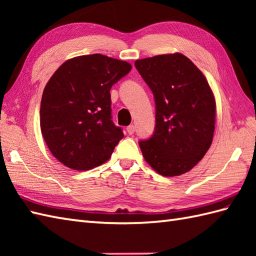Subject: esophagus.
Masks as SVG:
<instances>
[{
  "mask_svg": "<svg viewBox=\"0 0 256 256\" xmlns=\"http://www.w3.org/2000/svg\"><path fill=\"white\" fill-rule=\"evenodd\" d=\"M126 131H128V133L130 135L134 134V132H135V126H134V125H128V126L126 128Z\"/></svg>",
  "mask_w": 256,
  "mask_h": 256,
  "instance_id": "esophagus-1",
  "label": "esophagus"
}]
</instances>
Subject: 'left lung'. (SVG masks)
<instances>
[{
    "label": "left lung",
    "instance_id": "1",
    "mask_svg": "<svg viewBox=\"0 0 256 256\" xmlns=\"http://www.w3.org/2000/svg\"><path fill=\"white\" fill-rule=\"evenodd\" d=\"M135 67L155 100V131L138 142L145 160L162 176L189 172L214 138L216 101L208 81L182 54L140 59Z\"/></svg>",
    "mask_w": 256,
    "mask_h": 256
}]
</instances>
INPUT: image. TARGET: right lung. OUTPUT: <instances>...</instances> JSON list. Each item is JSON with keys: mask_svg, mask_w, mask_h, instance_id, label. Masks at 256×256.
Returning <instances> with one entry per match:
<instances>
[{"mask_svg": "<svg viewBox=\"0 0 256 256\" xmlns=\"http://www.w3.org/2000/svg\"><path fill=\"white\" fill-rule=\"evenodd\" d=\"M131 69L126 62L94 54L69 59L52 76L42 96L40 130L64 166L88 170L110 158L124 136L112 121L110 90Z\"/></svg>", "mask_w": 256, "mask_h": 256, "instance_id": "add662e5", "label": "right lung"}]
</instances>
